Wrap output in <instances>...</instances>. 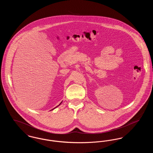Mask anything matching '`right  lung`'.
<instances>
[{
	"instance_id": "add662e5",
	"label": "right lung",
	"mask_w": 153,
	"mask_h": 153,
	"mask_svg": "<svg viewBox=\"0 0 153 153\" xmlns=\"http://www.w3.org/2000/svg\"><path fill=\"white\" fill-rule=\"evenodd\" d=\"M61 103H62V102H61V103H60V104H59V105H60V104H61ZM58 106H57V107H55V108H53V109H55V108H57V107H58ZM51 110H52V109H51Z\"/></svg>"
}]
</instances>
